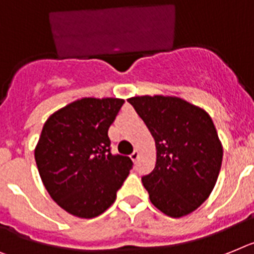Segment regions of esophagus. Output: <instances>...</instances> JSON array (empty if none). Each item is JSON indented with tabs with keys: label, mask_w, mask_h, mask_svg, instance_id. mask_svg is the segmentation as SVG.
Here are the masks:
<instances>
[{
	"label": "esophagus",
	"mask_w": 254,
	"mask_h": 254,
	"mask_svg": "<svg viewBox=\"0 0 254 254\" xmlns=\"http://www.w3.org/2000/svg\"><path fill=\"white\" fill-rule=\"evenodd\" d=\"M138 157H139V152H138V150H134L133 153H131V155H130V159L133 160L134 163H135V161H137V160H138Z\"/></svg>",
	"instance_id": "1"
}]
</instances>
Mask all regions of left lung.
<instances>
[{"instance_id":"obj_1","label":"left lung","mask_w":254,"mask_h":254,"mask_svg":"<svg viewBox=\"0 0 254 254\" xmlns=\"http://www.w3.org/2000/svg\"><path fill=\"white\" fill-rule=\"evenodd\" d=\"M127 102L152 134L156 164L142 182L151 203L173 218L187 216L216 186L223 150L205 111L177 97L143 95Z\"/></svg>"}]
</instances>
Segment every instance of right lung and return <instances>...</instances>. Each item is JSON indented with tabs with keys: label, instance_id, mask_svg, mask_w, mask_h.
I'll use <instances>...</instances> for the list:
<instances>
[{
	"label": "right lung",
	"instance_id": "right-lung-1",
	"mask_svg": "<svg viewBox=\"0 0 254 254\" xmlns=\"http://www.w3.org/2000/svg\"><path fill=\"white\" fill-rule=\"evenodd\" d=\"M124 99L82 98L49 117L35 150L38 173L61 208L94 218L116 200L129 176L130 157L112 155L108 129Z\"/></svg>",
	"mask_w": 254,
	"mask_h": 254
}]
</instances>
